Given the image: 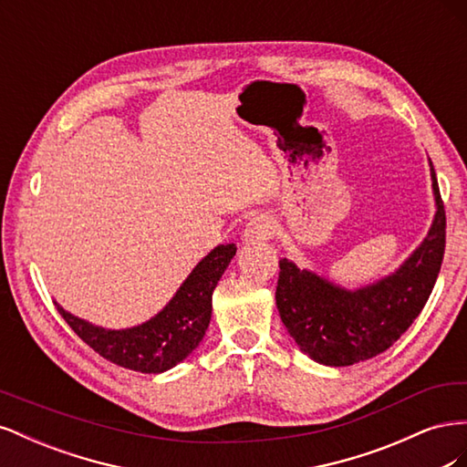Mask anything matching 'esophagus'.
<instances>
[{
	"instance_id": "1",
	"label": "esophagus",
	"mask_w": 467,
	"mask_h": 467,
	"mask_svg": "<svg viewBox=\"0 0 467 467\" xmlns=\"http://www.w3.org/2000/svg\"><path fill=\"white\" fill-rule=\"evenodd\" d=\"M273 237V220L266 214L253 216L244 230V242L245 244H259L266 242V239Z\"/></svg>"
}]
</instances>
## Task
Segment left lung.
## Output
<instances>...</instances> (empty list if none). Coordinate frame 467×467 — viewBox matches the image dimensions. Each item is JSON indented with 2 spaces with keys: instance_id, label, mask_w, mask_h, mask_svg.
Instances as JSON below:
<instances>
[{
  "instance_id": "left-lung-1",
  "label": "left lung",
  "mask_w": 467,
  "mask_h": 467,
  "mask_svg": "<svg viewBox=\"0 0 467 467\" xmlns=\"http://www.w3.org/2000/svg\"><path fill=\"white\" fill-rule=\"evenodd\" d=\"M434 218L427 237L395 271L358 288L280 259L276 307L304 355L325 366H350L388 350L425 307L441 273L446 214L429 158Z\"/></svg>"
}]
</instances>
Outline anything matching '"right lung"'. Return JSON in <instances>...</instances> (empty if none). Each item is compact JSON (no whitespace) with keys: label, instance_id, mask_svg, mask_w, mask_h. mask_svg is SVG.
I'll list each match as a JSON object with an SVG mask.
<instances>
[{"label":"right lung","instance_id":"obj_1","mask_svg":"<svg viewBox=\"0 0 467 467\" xmlns=\"http://www.w3.org/2000/svg\"><path fill=\"white\" fill-rule=\"evenodd\" d=\"M234 244L218 245L182 280L173 298L148 321L126 329L89 323L54 302L83 343L122 368L161 374L185 360L201 345L212 317V292L235 255Z\"/></svg>","mask_w":467,"mask_h":467}]
</instances>
